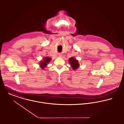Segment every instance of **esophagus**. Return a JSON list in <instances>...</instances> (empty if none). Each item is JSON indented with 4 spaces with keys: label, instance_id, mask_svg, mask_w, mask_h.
<instances>
[{
    "label": "esophagus",
    "instance_id": "1",
    "mask_svg": "<svg viewBox=\"0 0 124 124\" xmlns=\"http://www.w3.org/2000/svg\"><path fill=\"white\" fill-rule=\"evenodd\" d=\"M58 55H59V56H60V57H61V56H62V54H58Z\"/></svg>",
    "mask_w": 124,
    "mask_h": 124
}]
</instances>
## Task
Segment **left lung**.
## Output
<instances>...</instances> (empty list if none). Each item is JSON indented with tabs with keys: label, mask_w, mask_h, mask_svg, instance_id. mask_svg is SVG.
<instances>
[{
	"label": "left lung",
	"mask_w": 124,
	"mask_h": 124,
	"mask_svg": "<svg viewBox=\"0 0 124 124\" xmlns=\"http://www.w3.org/2000/svg\"><path fill=\"white\" fill-rule=\"evenodd\" d=\"M70 63V65L71 67L73 68V70H75L78 69V68L79 66V64L78 63V61L75 58H74V57H71L69 59Z\"/></svg>",
	"instance_id": "left-lung-1"
}]
</instances>
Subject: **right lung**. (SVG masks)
<instances>
[{
    "mask_svg": "<svg viewBox=\"0 0 124 124\" xmlns=\"http://www.w3.org/2000/svg\"><path fill=\"white\" fill-rule=\"evenodd\" d=\"M51 60V58H50V57H45V58L43 59V61H41V62H40V64H39L40 66V67H41V68L42 69H43L44 68V67H45L47 66V63H48Z\"/></svg>",
    "mask_w": 124,
    "mask_h": 124,
    "instance_id": "right-lung-1",
    "label": "right lung"
}]
</instances>
